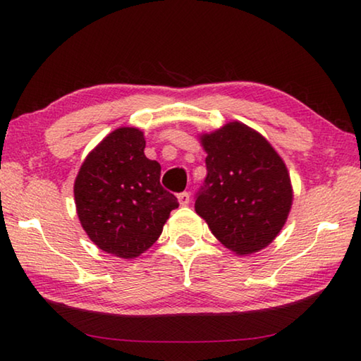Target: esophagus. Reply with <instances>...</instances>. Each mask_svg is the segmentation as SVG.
I'll return each instance as SVG.
<instances>
[{
    "label": "esophagus",
    "mask_w": 361,
    "mask_h": 361,
    "mask_svg": "<svg viewBox=\"0 0 361 361\" xmlns=\"http://www.w3.org/2000/svg\"><path fill=\"white\" fill-rule=\"evenodd\" d=\"M189 200H191V194H189V192L183 191V192L178 194V202H180V205H188Z\"/></svg>",
    "instance_id": "1"
}]
</instances>
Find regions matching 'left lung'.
I'll return each instance as SVG.
<instances>
[{
	"label": "left lung",
	"mask_w": 361,
	"mask_h": 361,
	"mask_svg": "<svg viewBox=\"0 0 361 361\" xmlns=\"http://www.w3.org/2000/svg\"><path fill=\"white\" fill-rule=\"evenodd\" d=\"M207 176L195 212L226 248L239 255L267 247L291 209L288 170L266 138L240 122L202 137Z\"/></svg>",
	"instance_id": "obj_1"
}]
</instances>
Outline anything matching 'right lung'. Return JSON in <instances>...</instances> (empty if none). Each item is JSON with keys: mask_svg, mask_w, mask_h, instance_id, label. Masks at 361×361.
Returning <instances> with one entry per match:
<instances>
[{"mask_svg": "<svg viewBox=\"0 0 361 361\" xmlns=\"http://www.w3.org/2000/svg\"><path fill=\"white\" fill-rule=\"evenodd\" d=\"M143 132L122 127L85 157L75 181L79 221L97 247L130 259L146 252L178 209L161 186V164L145 156Z\"/></svg>", "mask_w": 361, "mask_h": 361, "instance_id": "right-lung-1", "label": "right lung"}]
</instances>
